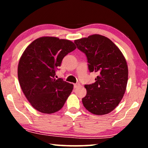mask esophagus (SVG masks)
I'll return each instance as SVG.
<instances>
[{
	"mask_svg": "<svg viewBox=\"0 0 148 148\" xmlns=\"http://www.w3.org/2000/svg\"><path fill=\"white\" fill-rule=\"evenodd\" d=\"M79 86H80L79 84H74V88H78V87Z\"/></svg>",
	"mask_w": 148,
	"mask_h": 148,
	"instance_id": "obj_1",
	"label": "esophagus"
}]
</instances>
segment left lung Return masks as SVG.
Instances as JSON below:
<instances>
[{"instance_id":"8db88e82","label":"left lung","mask_w":148,"mask_h":148,"mask_svg":"<svg viewBox=\"0 0 148 148\" xmlns=\"http://www.w3.org/2000/svg\"><path fill=\"white\" fill-rule=\"evenodd\" d=\"M86 54L90 72L98 76L94 84L85 85V108L96 115L110 113L118 106L126 90L128 66L119 48L108 38L94 34L74 41Z\"/></svg>"}]
</instances>
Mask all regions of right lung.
<instances>
[{"instance_id": "obj_1", "label": "right lung", "mask_w": 148, "mask_h": 148, "mask_svg": "<svg viewBox=\"0 0 148 148\" xmlns=\"http://www.w3.org/2000/svg\"><path fill=\"white\" fill-rule=\"evenodd\" d=\"M76 46L68 40L41 37L26 48L18 64V79L26 98L40 112L52 114L60 110L73 85L55 78L63 58Z\"/></svg>"}]
</instances>
